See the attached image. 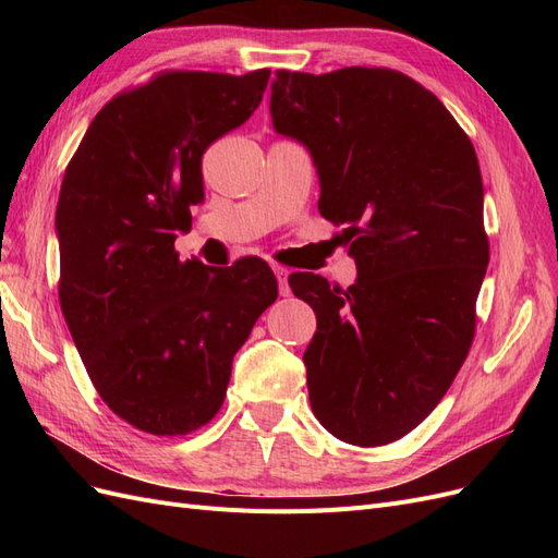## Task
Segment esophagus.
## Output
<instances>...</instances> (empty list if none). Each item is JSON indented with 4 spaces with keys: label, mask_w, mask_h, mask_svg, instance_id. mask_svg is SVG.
<instances>
[{
    "label": "esophagus",
    "mask_w": 558,
    "mask_h": 558,
    "mask_svg": "<svg viewBox=\"0 0 558 558\" xmlns=\"http://www.w3.org/2000/svg\"><path fill=\"white\" fill-rule=\"evenodd\" d=\"M272 269H275V275H277V281H279V293H281L283 298H289V295H291V286H289V267H283V265H272Z\"/></svg>",
    "instance_id": "1"
}]
</instances>
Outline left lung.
<instances>
[{
  "label": "left lung",
  "instance_id": "1",
  "mask_svg": "<svg viewBox=\"0 0 558 558\" xmlns=\"http://www.w3.org/2000/svg\"><path fill=\"white\" fill-rule=\"evenodd\" d=\"M275 76V130L310 148L318 211L344 226L359 267L347 291L312 272L289 277L316 314L312 410L342 442H396L442 400L475 337L488 265L475 146L402 72Z\"/></svg>",
  "mask_w": 558,
  "mask_h": 558
}]
</instances>
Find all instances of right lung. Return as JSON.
Listing matches in <instances>:
<instances>
[{
  "label": "right lung",
  "instance_id": "right-lung-1",
  "mask_svg": "<svg viewBox=\"0 0 558 558\" xmlns=\"http://www.w3.org/2000/svg\"><path fill=\"white\" fill-rule=\"evenodd\" d=\"M269 70H165L99 109L64 170L58 295L86 373L137 430L189 435L221 410L232 356L277 300L256 256L179 260L202 154L258 109Z\"/></svg>",
  "mask_w": 558,
  "mask_h": 558
}]
</instances>
